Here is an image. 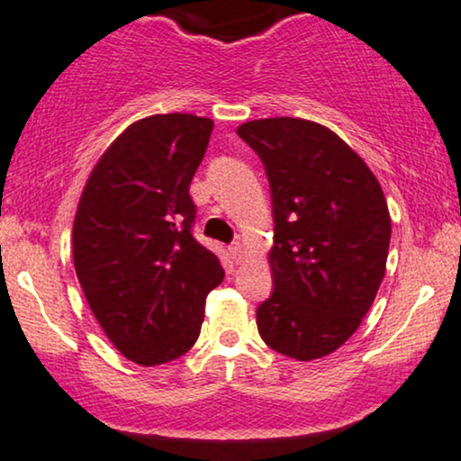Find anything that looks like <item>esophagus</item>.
I'll list each match as a JSON object with an SVG mask.
<instances>
[{
    "label": "esophagus",
    "mask_w": 461,
    "mask_h": 461,
    "mask_svg": "<svg viewBox=\"0 0 461 461\" xmlns=\"http://www.w3.org/2000/svg\"><path fill=\"white\" fill-rule=\"evenodd\" d=\"M227 250H230L231 259H234L236 264H238V261L242 259V253H244V250H242V244H240V242H234V244H230V249H227Z\"/></svg>",
    "instance_id": "esophagus-1"
}]
</instances>
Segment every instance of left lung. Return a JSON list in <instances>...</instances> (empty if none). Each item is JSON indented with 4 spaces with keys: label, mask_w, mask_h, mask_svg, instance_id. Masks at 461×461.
Returning a JSON list of instances; mask_svg holds the SVG:
<instances>
[{
    "label": "left lung",
    "mask_w": 461,
    "mask_h": 461,
    "mask_svg": "<svg viewBox=\"0 0 461 461\" xmlns=\"http://www.w3.org/2000/svg\"><path fill=\"white\" fill-rule=\"evenodd\" d=\"M238 136L272 195L274 291L258 308L259 336L298 361L325 357L359 328L385 276V195L345 140L312 121H249Z\"/></svg>",
    "instance_id": "8db88e82"
}]
</instances>
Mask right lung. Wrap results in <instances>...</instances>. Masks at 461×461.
<instances>
[{
    "label": "right lung",
    "instance_id": "add662e5",
    "mask_svg": "<svg viewBox=\"0 0 461 461\" xmlns=\"http://www.w3.org/2000/svg\"><path fill=\"white\" fill-rule=\"evenodd\" d=\"M211 133L203 116H147L110 144L80 195L76 276L110 342L140 366L195 345L206 295L225 276L191 231L189 185Z\"/></svg>",
    "mask_w": 461,
    "mask_h": 461
}]
</instances>
